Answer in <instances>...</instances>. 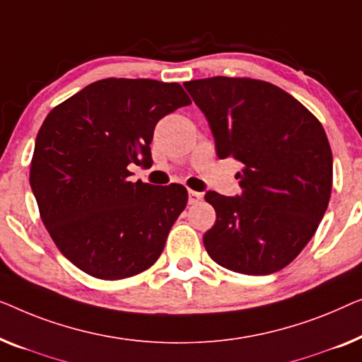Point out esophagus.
Segmentation results:
<instances>
[{"label": "esophagus", "mask_w": 362, "mask_h": 362, "mask_svg": "<svg viewBox=\"0 0 362 362\" xmlns=\"http://www.w3.org/2000/svg\"><path fill=\"white\" fill-rule=\"evenodd\" d=\"M202 193L200 192H195V190H188V203L190 205H197L198 202L202 200Z\"/></svg>", "instance_id": "esophagus-1"}]
</instances>
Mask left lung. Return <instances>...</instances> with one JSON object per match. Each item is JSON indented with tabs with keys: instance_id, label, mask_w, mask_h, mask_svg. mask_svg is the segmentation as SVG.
Listing matches in <instances>:
<instances>
[{
	"instance_id": "1",
	"label": "left lung",
	"mask_w": 362,
	"mask_h": 362,
	"mask_svg": "<svg viewBox=\"0 0 362 362\" xmlns=\"http://www.w3.org/2000/svg\"><path fill=\"white\" fill-rule=\"evenodd\" d=\"M203 111L220 159L243 162L241 195L206 192L216 221L203 236L221 267L267 276L288 266L328 208L333 156L320 121L269 81L213 77L183 83Z\"/></svg>"
}]
</instances>
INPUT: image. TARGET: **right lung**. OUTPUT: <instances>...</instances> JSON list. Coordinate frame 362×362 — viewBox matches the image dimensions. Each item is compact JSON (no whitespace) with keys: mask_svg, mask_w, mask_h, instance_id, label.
Masks as SVG:
<instances>
[{"mask_svg":"<svg viewBox=\"0 0 362 362\" xmlns=\"http://www.w3.org/2000/svg\"><path fill=\"white\" fill-rule=\"evenodd\" d=\"M190 103L179 83L105 78L44 119L30 188L55 246L80 271L118 281L159 259L187 188L129 182L128 165H151L157 121Z\"/></svg>","mask_w":362,"mask_h":362,"instance_id":"add662e5","label":"right lung"}]
</instances>
